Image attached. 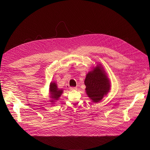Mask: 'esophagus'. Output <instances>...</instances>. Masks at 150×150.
<instances>
[{
  "mask_svg": "<svg viewBox=\"0 0 150 150\" xmlns=\"http://www.w3.org/2000/svg\"><path fill=\"white\" fill-rule=\"evenodd\" d=\"M70 90H71V91L76 90H77V88H76V87H70Z\"/></svg>",
  "mask_w": 150,
  "mask_h": 150,
  "instance_id": "esophagus-1",
  "label": "esophagus"
}]
</instances>
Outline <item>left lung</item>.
Listing matches in <instances>:
<instances>
[{"label":"left lung","instance_id":"1","mask_svg":"<svg viewBox=\"0 0 150 150\" xmlns=\"http://www.w3.org/2000/svg\"><path fill=\"white\" fill-rule=\"evenodd\" d=\"M88 96L95 103L100 101L110 90V82L100 67L88 72L84 81Z\"/></svg>","mask_w":150,"mask_h":150}]
</instances>
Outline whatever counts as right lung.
Masks as SVG:
<instances>
[{"label":"right lung","instance_id":"add662e5","mask_svg":"<svg viewBox=\"0 0 150 150\" xmlns=\"http://www.w3.org/2000/svg\"><path fill=\"white\" fill-rule=\"evenodd\" d=\"M50 92L51 94V98L55 100H58L59 97L63 93L62 90H59L55 82H52L50 85ZM53 101V100H52Z\"/></svg>","mask_w":150,"mask_h":150}]
</instances>
